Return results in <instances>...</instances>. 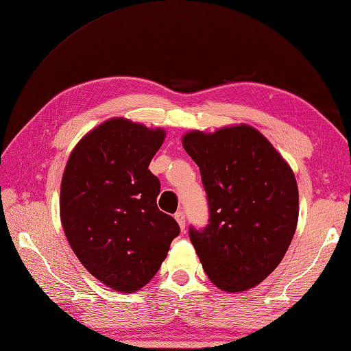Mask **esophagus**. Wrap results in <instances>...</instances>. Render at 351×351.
<instances>
[{"label": "esophagus", "instance_id": "obj_1", "mask_svg": "<svg viewBox=\"0 0 351 351\" xmlns=\"http://www.w3.org/2000/svg\"><path fill=\"white\" fill-rule=\"evenodd\" d=\"M176 219H177V223H178V226H180L182 230H184V226H186L184 212H183V210H178V212L176 213Z\"/></svg>", "mask_w": 351, "mask_h": 351}]
</instances>
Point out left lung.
Listing matches in <instances>:
<instances>
[{
    "label": "left lung",
    "mask_w": 351,
    "mask_h": 351,
    "mask_svg": "<svg viewBox=\"0 0 351 351\" xmlns=\"http://www.w3.org/2000/svg\"><path fill=\"white\" fill-rule=\"evenodd\" d=\"M183 148L199 168L207 197V226L189 227L204 273L227 292L253 288L277 268L294 238V173L250 125L191 132Z\"/></svg>",
    "instance_id": "obj_1"
}]
</instances>
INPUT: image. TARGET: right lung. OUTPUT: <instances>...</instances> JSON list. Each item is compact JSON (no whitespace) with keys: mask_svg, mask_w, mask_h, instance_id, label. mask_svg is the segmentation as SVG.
Wrapping results in <instances>:
<instances>
[{"mask_svg":"<svg viewBox=\"0 0 351 351\" xmlns=\"http://www.w3.org/2000/svg\"><path fill=\"white\" fill-rule=\"evenodd\" d=\"M165 139L123 118L106 121L78 142L60 186V218L83 267L109 288L134 292L165 261L180 233L157 207L160 182L148 169Z\"/></svg>","mask_w":351,"mask_h":351,"instance_id":"right-lung-1","label":"right lung"}]
</instances>
